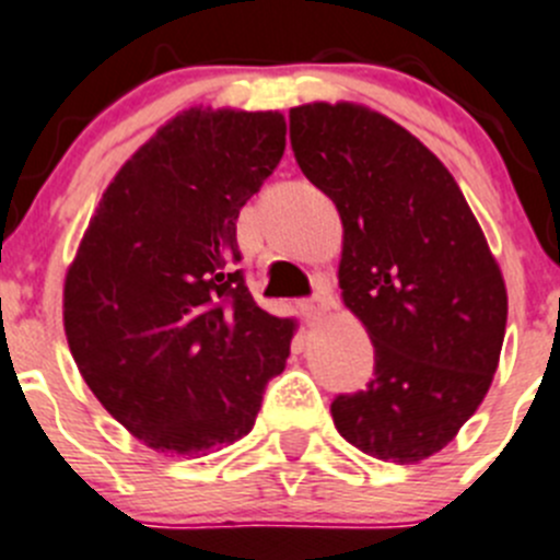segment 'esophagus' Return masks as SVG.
Listing matches in <instances>:
<instances>
[{
    "instance_id": "1",
    "label": "esophagus",
    "mask_w": 560,
    "mask_h": 560,
    "mask_svg": "<svg viewBox=\"0 0 560 560\" xmlns=\"http://www.w3.org/2000/svg\"><path fill=\"white\" fill-rule=\"evenodd\" d=\"M300 307H302V316H305L307 324H318L324 316H327L329 307H332V296H329L327 289H322L316 296H313V300L302 302Z\"/></svg>"
}]
</instances>
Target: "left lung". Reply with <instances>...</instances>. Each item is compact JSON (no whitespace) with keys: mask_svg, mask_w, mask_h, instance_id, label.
Returning <instances> with one entry per match:
<instances>
[{"mask_svg":"<svg viewBox=\"0 0 560 560\" xmlns=\"http://www.w3.org/2000/svg\"><path fill=\"white\" fill-rule=\"evenodd\" d=\"M302 173L343 222L338 285L376 351L365 390L332 401L335 429L382 462L418 465L481 407L509 294L476 214L440 159L354 101L291 109Z\"/></svg>","mask_w":560,"mask_h":560,"instance_id":"1","label":"left lung"}]
</instances>
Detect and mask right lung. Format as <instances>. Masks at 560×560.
I'll list each match as a JSON object with an SVG mask.
<instances>
[{"label":"right lung","instance_id":"obj_1","mask_svg":"<svg viewBox=\"0 0 560 560\" xmlns=\"http://www.w3.org/2000/svg\"><path fill=\"white\" fill-rule=\"evenodd\" d=\"M285 151L280 112L189 106L101 195L62 285V327L101 407L142 445L206 456L242 440L294 322L255 305L236 220Z\"/></svg>","mask_w":560,"mask_h":560}]
</instances>
